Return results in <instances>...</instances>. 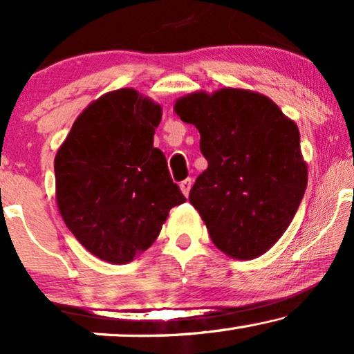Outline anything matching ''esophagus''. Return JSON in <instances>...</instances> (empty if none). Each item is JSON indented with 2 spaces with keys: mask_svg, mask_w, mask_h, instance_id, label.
<instances>
[{
  "mask_svg": "<svg viewBox=\"0 0 354 354\" xmlns=\"http://www.w3.org/2000/svg\"><path fill=\"white\" fill-rule=\"evenodd\" d=\"M192 178H185V180L180 182V190L185 196H188V193H190V188H192Z\"/></svg>",
  "mask_w": 354,
  "mask_h": 354,
  "instance_id": "34e87169",
  "label": "esophagus"
}]
</instances>
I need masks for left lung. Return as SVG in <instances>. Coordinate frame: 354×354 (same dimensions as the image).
Returning <instances> with one entry per match:
<instances>
[{"label": "left lung", "instance_id": "left-lung-1", "mask_svg": "<svg viewBox=\"0 0 354 354\" xmlns=\"http://www.w3.org/2000/svg\"><path fill=\"white\" fill-rule=\"evenodd\" d=\"M200 132L207 169L190 190L217 248L254 259L274 246L308 185L299 130L268 96L241 88L195 91L174 106Z\"/></svg>", "mask_w": 354, "mask_h": 354}]
</instances>
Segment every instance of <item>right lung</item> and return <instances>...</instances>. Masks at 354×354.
I'll return each instance as SVG.
<instances>
[{
	"label": "right lung",
	"instance_id": "obj_1",
	"mask_svg": "<svg viewBox=\"0 0 354 354\" xmlns=\"http://www.w3.org/2000/svg\"><path fill=\"white\" fill-rule=\"evenodd\" d=\"M161 115L137 90L109 91L86 106L56 153L62 219L106 263L133 261L158 239L169 211L187 201L153 147Z\"/></svg>",
	"mask_w": 354,
	"mask_h": 354
}]
</instances>
